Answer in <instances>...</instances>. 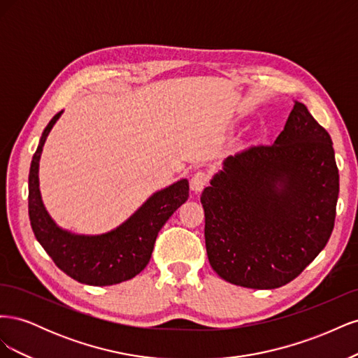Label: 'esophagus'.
Here are the masks:
<instances>
[{
	"instance_id": "esophagus-1",
	"label": "esophagus",
	"mask_w": 358,
	"mask_h": 358,
	"mask_svg": "<svg viewBox=\"0 0 358 358\" xmlns=\"http://www.w3.org/2000/svg\"><path fill=\"white\" fill-rule=\"evenodd\" d=\"M209 183V176L206 175L204 171H196L194 175L191 176V180H189V185H191V189L194 192H200L203 191V188L208 185Z\"/></svg>"
}]
</instances>
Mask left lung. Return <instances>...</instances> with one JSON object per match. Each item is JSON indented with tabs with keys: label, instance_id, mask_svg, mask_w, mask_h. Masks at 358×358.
<instances>
[{
	"label": "left lung",
	"instance_id": "8db88e82",
	"mask_svg": "<svg viewBox=\"0 0 358 358\" xmlns=\"http://www.w3.org/2000/svg\"><path fill=\"white\" fill-rule=\"evenodd\" d=\"M338 196L330 134L294 101L275 143L227 157L201 194L212 268L246 288L291 282L327 245Z\"/></svg>",
	"mask_w": 358,
	"mask_h": 358
}]
</instances>
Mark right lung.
<instances>
[{"instance_id": "add662e5", "label": "right lung", "mask_w": 358, "mask_h": 358, "mask_svg": "<svg viewBox=\"0 0 358 358\" xmlns=\"http://www.w3.org/2000/svg\"><path fill=\"white\" fill-rule=\"evenodd\" d=\"M61 113L50 119L31 161L28 213L32 231L53 263L78 282L95 287L124 282L148 266L162 225L188 200L189 183L180 179L157 191L125 222L109 233L85 236L62 230L43 204L38 185L41 150Z\"/></svg>"}]
</instances>
